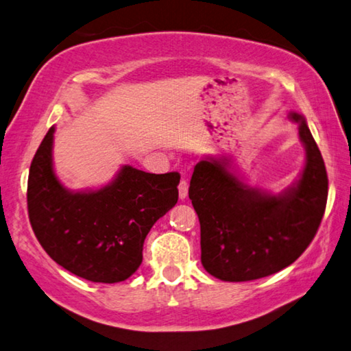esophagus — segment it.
Returning a JSON list of instances; mask_svg holds the SVG:
<instances>
[{
  "label": "esophagus",
  "instance_id": "esophagus-1",
  "mask_svg": "<svg viewBox=\"0 0 351 351\" xmlns=\"http://www.w3.org/2000/svg\"><path fill=\"white\" fill-rule=\"evenodd\" d=\"M178 190H180V198L181 199H184L187 197V193H189V182H187V180H182L180 181V186H178Z\"/></svg>",
  "mask_w": 351,
  "mask_h": 351
}]
</instances>
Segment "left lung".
I'll use <instances>...</instances> for the list:
<instances>
[{
    "instance_id": "obj_1",
    "label": "left lung",
    "mask_w": 351,
    "mask_h": 351,
    "mask_svg": "<svg viewBox=\"0 0 351 351\" xmlns=\"http://www.w3.org/2000/svg\"><path fill=\"white\" fill-rule=\"evenodd\" d=\"M289 119L299 123L306 165L282 193L245 186L223 159L195 165L189 198L199 218L201 263L219 280H257L287 268L310 246L322 221L328 197L322 154L305 119L297 112Z\"/></svg>"
}]
</instances>
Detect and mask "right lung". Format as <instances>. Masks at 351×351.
Masks as SVG:
<instances>
[{
	"label": "right lung",
	"instance_id": "1",
	"mask_svg": "<svg viewBox=\"0 0 351 351\" xmlns=\"http://www.w3.org/2000/svg\"><path fill=\"white\" fill-rule=\"evenodd\" d=\"M51 127L32 159L27 212L49 257L96 283L123 282L142 263L147 234L178 201L180 173L154 175L125 165L108 186L69 192L52 169Z\"/></svg>",
	"mask_w": 351,
	"mask_h": 351
}]
</instances>
